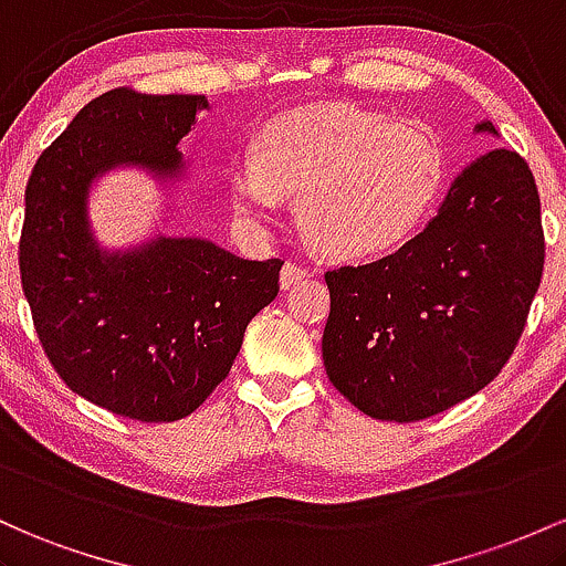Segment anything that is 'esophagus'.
Masks as SVG:
<instances>
[{
  "instance_id": "esophagus-1",
  "label": "esophagus",
  "mask_w": 566,
  "mask_h": 566,
  "mask_svg": "<svg viewBox=\"0 0 566 566\" xmlns=\"http://www.w3.org/2000/svg\"><path fill=\"white\" fill-rule=\"evenodd\" d=\"M307 275H310L307 266H300V264H294V262L283 264V270H281V283H283V289H291V285L302 283Z\"/></svg>"
}]
</instances>
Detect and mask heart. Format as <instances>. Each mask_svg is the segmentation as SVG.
Segmentation results:
<instances>
[{"label":"heart","mask_w":566,"mask_h":566,"mask_svg":"<svg viewBox=\"0 0 566 566\" xmlns=\"http://www.w3.org/2000/svg\"><path fill=\"white\" fill-rule=\"evenodd\" d=\"M447 157L430 125L355 106H313L272 119L256 163L232 170L243 213H272L296 195L310 245L332 259H371L420 227L443 187Z\"/></svg>","instance_id":"1"}]
</instances>
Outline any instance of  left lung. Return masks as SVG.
I'll return each mask as SVG.
<instances>
[{"label": "left lung", "instance_id": "left-lung-1", "mask_svg": "<svg viewBox=\"0 0 566 566\" xmlns=\"http://www.w3.org/2000/svg\"><path fill=\"white\" fill-rule=\"evenodd\" d=\"M475 133H497L492 123ZM545 262L530 165L492 149L390 256L326 272L323 366L374 420L417 422L475 396L507 364Z\"/></svg>", "mask_w": 566, "mask_h": 566}]
</instances>
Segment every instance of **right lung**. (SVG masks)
Returning a JSON list of instances; mask_svg holds the SVG:
<instances>
[{"mask_svg": "<svg viewBox=\"0 0 566 566\" xmlns=\"http://www.w3.org/2000/svg\"><path fill=\"white\" fill-rule=\"evenodd\" d=\"M200 109L206 95L114 87L82 106L27 184L18 259L44 353L77 396L138 422L192 415L281 289V259L251 262L200 238L160 234L128 251L93 238V181L119 165L179 179V142Z\"/></svg>", "mask_w": 566, "mask_h": 566, "instance_id": "add662e5", "label": "right lung"}]
</instances>
